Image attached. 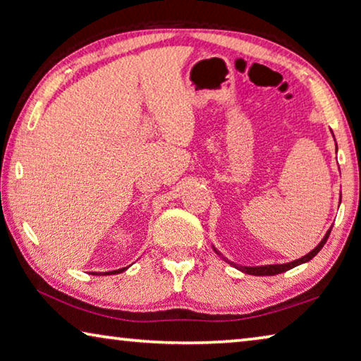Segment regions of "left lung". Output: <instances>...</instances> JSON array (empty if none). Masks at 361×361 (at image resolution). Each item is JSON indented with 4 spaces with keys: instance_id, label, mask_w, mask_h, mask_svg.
Returning a JSON list of instances; mask_svg holds the SVG:
<instances>
[{
    "instance_id": "obj_1",
    "label": "left lung",
    "mask_w": 361,
    "mask_h": 361,
    "mask_svg": "<svg viewBox=\"0 0 361 361\" xmlns=\"http://www.w3.org/2000/svg\"><path fill=\"white\" fill-rule=\"evenodd\" d=\"M329 232H331V229H329L326 234H325V237H323L322 239V242L319 243V245H317L312 252L310 253H307L305 256H302V258H299V259H296V261H291V262H286V264H271V266H256V267H247V266H239V264H234V262H231V261H228L231 266H234V267H237L239 269V271H242V272H245V274H250V276H277V274H282V272H286V271H290V269H293V267H296V266H299V264H302V262H307V261H310L314 258V256L320 252V250L323 248V245H325L326 243V240H328V237H329ZM215 250V252L218 253V250L216 248H213ZM219 255V253H218Z\"/></svg>"
}]
</instances>
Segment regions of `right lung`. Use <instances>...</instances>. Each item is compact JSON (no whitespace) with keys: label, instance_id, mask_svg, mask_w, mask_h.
I'll return each instance as SVG.
<instances>
[{"label":"right lung","instance_id":"right-lung-1","mask_svg":"<svg viewBox=\"0 0 361 361\" xmlns=\"http://www.w3.org/2000/svg\"><path fill=\"white\" fill-rule=\"evenodd\" d=\"M127 267H122V269H118V271H111V272H103L105 276H111V274H119V272H124ZM94 274V272H92ZM95 276H100V274H95Z\"/></svg>","mask_w":361,"mask_h":361}]
</instances>
